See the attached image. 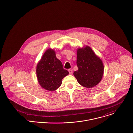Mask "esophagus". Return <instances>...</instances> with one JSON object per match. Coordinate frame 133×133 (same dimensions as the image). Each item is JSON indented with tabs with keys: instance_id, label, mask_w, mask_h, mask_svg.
<instances>
[{
	"instance_id": "1",
	"label": "esophagus",
	"mask_w": 133,
	"mask_h": 133,
	"mask_svg": "<svg viewBox=\"0 0 133 133\" xmlns=\"http://www.w3.org/2000/svg\"><path fill=\"white\" fill-rule=\"evenodd\" d=\"M68 71H69V74L71 75V74H73V71H72V70H71V69H69Z\"/></svg>"
}]
</instances>
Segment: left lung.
Here are the masks:
<instances>
[{"label": "left lung", "mask_w": 133, "mask_h": 133, "mask_svg": "<svg viewBox=\"0 0 133 133\" xmlns=\"http://www.w3.org/2000/svg\"><path fill=\"white\" fill-rule=\"evenodd\" d=\"M78 70L73 75L78 83L86 88H92L101 81L104 72L101 59L88 46L77 49Z\"/></svg>", "instance_id": "1"}]
</instances>
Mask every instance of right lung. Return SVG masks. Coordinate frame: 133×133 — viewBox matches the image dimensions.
<instances>
[{
	"label": "right lung",
	"instance_id": "add662e5",
	"mask_svg": "<svg viewBox=\"0 0 133 133\" xmlns=\"http://www.w3.org/2000/svg\"><path fill=\"white\" fill-rule=\"evenodd\" d=\"M69 74L63 69L61 62L57 58L55 51L48 49L43 54L36 66V75L38 83L44 89L55 91L62 84V79Z\"/></svg>",
	"mask_w": 133,
	"mask_h": 133
}]
</instances>
